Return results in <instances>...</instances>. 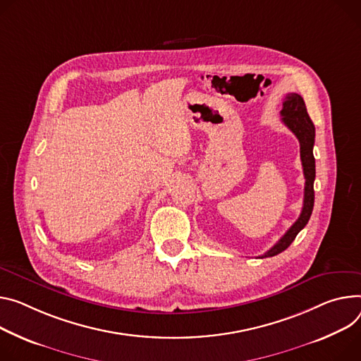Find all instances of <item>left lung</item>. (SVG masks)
I'll return each mask as SVG.
<instances>
[{
	"label": "left lung",
	"instance_id": "obj_1",
	"mask_svg": "<svg viewBox=\"0 0 361 361\" xmlns=\"http://www.w3.org/2000/svg\"><path fill=\"white\" fill-rule=\"evenodd\" d=\"M282 122L292 130L295 137L300 141L301 149V161L302 170L305 177V188H304V206L302 212L289 228L288 232L260 257H271L281 252H283L293 240L297 235L307 226L312 209H314V180H315V158L312 154L314 141H315V126L307 112L305 102L298 93H288L282 111H281Z\"/></svg>",
	"mask_w": 361,
	"mask_h": 361
}]
</instances>
